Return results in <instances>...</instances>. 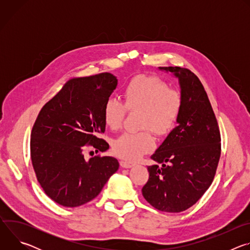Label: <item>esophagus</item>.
Masks as SVG:
<instances>
[{
	"label": "esophagus",
	"mask_w": 250,
	"mask_h": 250,
	"mask_svg": "<svg viewBox=\"0 0 250 250\" xmlns=\"http://www.w3.org/2000/svg\"><path fill=\"white\" fill-rule=\"evenodd\" d=\"M120 164H121V166H122L123 168H130V167L134 166L133 163H130V162H128V161H126V160H121V161H120Z\"/></svg>",
	"instance_id": "esophagus-1"
}]
</instances>
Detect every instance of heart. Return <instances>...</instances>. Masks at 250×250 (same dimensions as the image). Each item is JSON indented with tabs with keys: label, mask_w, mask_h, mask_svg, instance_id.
I'll return each instance as SVG.
<instances>
[{
	"label": "heart",
	"mask_w": 250,
	"mask_h": 250,
	"mask_svg": "<svg viewBox=\"0 0 250 250\" xmlns=\"http://www.w3.org/2000/svg\"><path fill=\"white\" fill-rule=\"evenodd\" d=\"M123 98L124 103L116 98L105 101L103 119L106 126L116 130L122 126L126 110L140 111L138 126L145 129L124 132L113 144L118 156L134 161L154 146V138L147 128L157 136H165L173 130L182 113L183 97L157 77L138 75L126 84Z\"/></svg>",
	"instance_id": "1"
}]
</instances>
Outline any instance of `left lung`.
<instances>
[{"label":"left lung","instance_id":"1","mask_svg":"<svg viewBox=\"0 0 250 250\" xmlns=\"http://www.w3.org/2000/svg\"><path fill=\"white\" fill-rule=\"evenodd\" d=\"M179 80L183 109L178 125L151 155L160 163L148 166L142 188L155 208L180 212L196 204L210 186L221 156V133L208 95L187 68L159 67Z\"/></svg>","mask_w":250,"mask_h":250}]
</instances>
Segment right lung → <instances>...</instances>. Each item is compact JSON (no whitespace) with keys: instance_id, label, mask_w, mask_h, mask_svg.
I'll return each instance as SVG.
<instances>
[{"instance_id":"1","label":"right lung","mask_w":250,"mask_h":250,"mask_svg":"<svg viewBox=\"0 0 250 250\" xmlns=\"http://www.w3.org/2000/svg\"><path fill=\"white\" fill-rule=\"evenodd\" d=\"M117 85V77L108 72L70 79L33 125L30 157L35 175L45 194L63 207L92 201L119 169L115 157H84L88 146L102 152L109 148L97 135L104 132V105Z\"/></svg>"}]
</instances>
